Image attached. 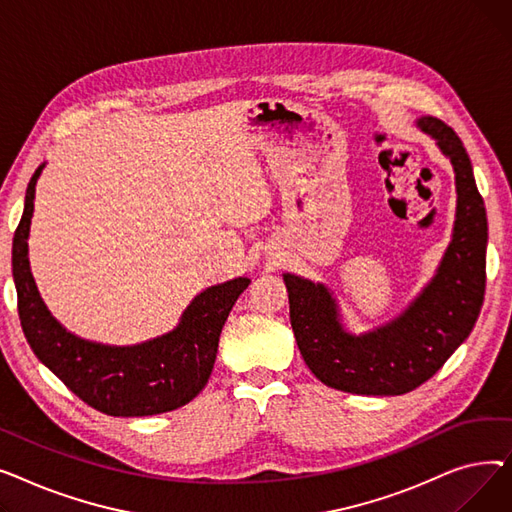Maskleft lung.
Returning a JSON list of instances; mask_svg holds the SVG:
<instances>
[{"label": "left lung", "mask_w": 512, "mask_h": 512, "mask_svg": "<svg viewBox=\"0 0 512 512\" xmlns=\"http://www.w3.org/2000/svg\"><path fill=\"white\" fill-rule=\"evenodd\" d=\"M417 128L450 159L456 215L452 240L434 278L409 307L378 328L353 334L344 328L340 307L326 284L284 274L299 351L317 380L342 392L398 396L419 388L467 340L481 311L488 218L471 159L442 120L423 116Z\"/></svg>", "instance_id": "8db88e82"}]
</instances>
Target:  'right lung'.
<instances>
[{"mask_svg": "<svg viewBox=\"0 0 512 512\" xmlns=\"http://www.w3.org/2000/svg\"><path fill=\"white\" fill-rule=\"evenodd\" d=\"M41 164L26 188L22 220L14 234L12 274L22 332L37 359L89 407L112 417H147L191 402L207 384L226 319L251 284L234 278L205 288L191 301L178 326L153 340L114 346L68 332L51 315L29 263V232Z\"/></svg>", "mask_w": 512, "mask_h": 512, "instance_id": "right-lung-1", "label": "right lung"}]
</instances>
